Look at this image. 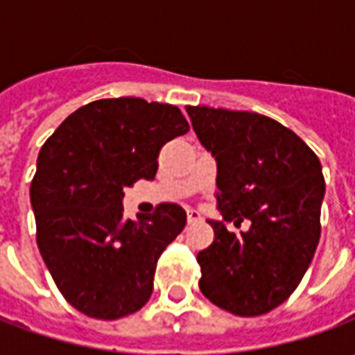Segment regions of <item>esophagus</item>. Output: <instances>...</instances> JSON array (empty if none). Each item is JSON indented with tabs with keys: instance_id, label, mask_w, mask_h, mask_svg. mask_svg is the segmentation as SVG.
Listing matches in <instances>:
<instances>
[{
	"instance_id": "esophagus-1",
	"label": "esophagus",
	"mask_w": 355,
	"mask_h": 355,
	"mask_svg": "<svg viewBox=\"0 0 355 355\" xmlns=\"http://www.w3.org/2000/svg\"><path fill=\"white\" fill-rule=\"evenodd\" d=\"M201 220V213L198 209H188V223H200Z\"/></svg>"
}]
</instances>
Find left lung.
<instances>
[{
	"label": "left lung",
	"instance_id": "left-lung-1",
	"mask_svg": "<svg viewBox=\"0 0 355 355\" xmlns=\"http://www.w3.org/2000/svg\"><path fill=\"white\" fill-rule=\"evenodd\" d=\"M186 112L201 146L215 157L224 220H251L239 234L209 220L215 241L198 253L200 289L226 312L262 315L297 289L320 243L321 163L272 117L209 106Z\"/></svg>",
	"mask_w": 355,
	"mask_h": 355
}]
</instances>
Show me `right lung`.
Listing matches in <instances>:
<instances>
[{
    "instance_id": "add662e5",
    "label": "right lung",
    "mask_w": 355,
    "mask_h": 355,
    "mask_svg": "<svg viewBox=\"0 0 355 355\" xmlns=\"http://www.w3.org/2000/svg\"><path fill=\"white\" fill-rule=\"evenodd\" d=\"M188 129L173 104L119 96L76 110L43 144L30 186L37 247L81 313L117 320L146 304L157 259L184 230L186 211L163 203L125 220L123 190L154 180L162 146Z\"/></svg>"
}]
</instances>
